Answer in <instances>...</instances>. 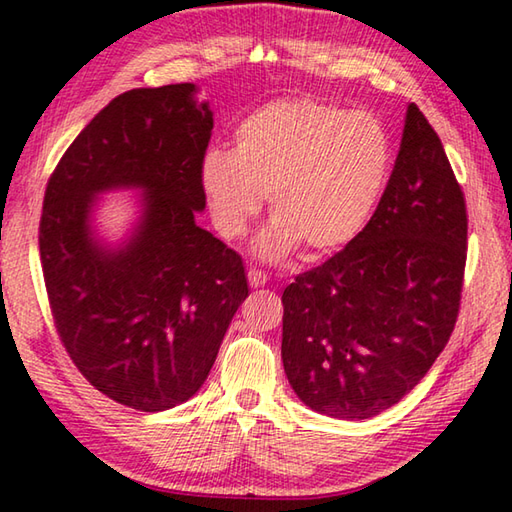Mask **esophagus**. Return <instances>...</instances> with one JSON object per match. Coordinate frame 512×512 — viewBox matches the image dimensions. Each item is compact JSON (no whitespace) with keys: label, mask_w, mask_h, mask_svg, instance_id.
I'll return each mask as SVG.
<instances>
[{"label":"esophagus","mask_w":512,"mask_h":512,"mask_svg":"<svg viewBox=\"0 0 512 512\" xmlns=\"http://www.w3.org/2000/svg\"><path fill=\"white\" fill-rule=\"evenodd\" d=\"M248 282H250V287H253V289H259V287H264V284L268 282V277H266L264 271H259V268H250V271H248Z\"/></svg>","instance_id":"obj_1"}]
</instances>
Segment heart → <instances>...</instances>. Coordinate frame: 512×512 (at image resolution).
Listing matches in <instances>:
<instances>
[{"label": "heart", "instance_id": "obj_1", "mask_svg": "<svg viewBox=\"0 0 512 512\" xmlns=\"http://www.w3.org/2000/svg\"><path fill=\"white\" fill-rule=\"evenodd\" d=\"M393 140L381 119L298 99L246 117L235 149H210L198 167L207 210L223 239H239L262 212L275 219L255 239V255L282 259L298 246L339 250L366 228L393 171Z\"/></svg>", "mask_w": 512, "mask_h": 512}]
</instances>
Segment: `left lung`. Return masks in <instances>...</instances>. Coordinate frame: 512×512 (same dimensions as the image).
I'll return each mask as SVG.
<instances>
[{
	"label": "left lung",
	"mask_w": 512,
	"mask_h": 512,
	"mask_svg": "<svg viewBox=\"0 0 512 512\" xmlns=\"http://www.w3.org/2000/svg\"><path fill=\"white\" fill-rule=\"evenodd\" d=\"M465 257L461 185L411 103L366 228L282 293V363L300 402L339 420H368L400 402L454 332Z\"/></svg>",
	"instance_id": "left-lung-1"
}]
</instances>
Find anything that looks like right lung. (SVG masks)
Listing matches in <instances>:
<instances>
[{"label": "right lung", "mask_w": 512, "mask_h": 512, "mask_svg": "<svg viewBox=\"0 0 512 512\" xmlns=\"http://www.w3.org/2000/svg\"><path fill=\"white\" fill-rule=\"evenodd\" d=\"M194 83L119 94L51 173L40 259L60 341L110 400L158 413L205 384L248 298L244 262L196 223L198 167L214 112ZM137 191L136 221L110 242L98 198Z\"/></svg>", "instance_id": "1"}]
</instances>
